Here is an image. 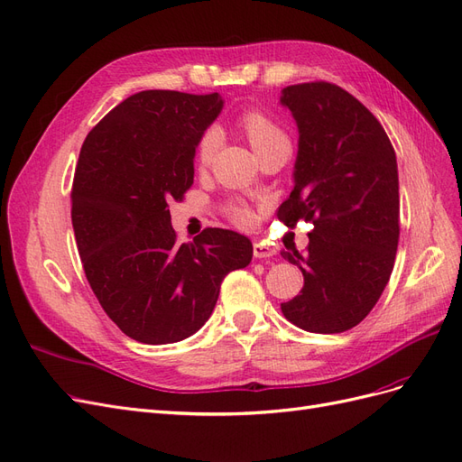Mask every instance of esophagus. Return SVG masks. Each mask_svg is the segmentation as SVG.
<instances>
[{
  "label": "esophagus",
  "mask_w": 462,
  "mask_h": 462,
  "mask_svg": "<svg viewBox=\"0 0 462 462\" xmlns=\"http://www.w3.org/2000/svg\"><path fill=\"white\" fill-rule=\"evenodd\" d=\"M253 254H254V258H258V260L272 258V256L275 254V248L270 246V245H265L263 241H254V245H253Z\"/></svg>",
  "instance_id": "1"
}]
</instances>
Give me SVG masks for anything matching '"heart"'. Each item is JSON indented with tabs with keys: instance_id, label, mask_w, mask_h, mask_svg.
Masks as SVG:
<instances>
[{
	"instance_id": "b5f03b06",
	"label": "heart",
	"mask_w": 462,
	"mask_h": 462,
	"mask_svg": "<svg viewBox=\"0 0 462 462\" xmlns=\"http://www.w3.org/2000/svg\"><path fill=\"white\" fill-rule=\"evenodd\" d=\"M236 123H239V127L245 133L248 144L253 146L258 158L273 148L289 146V138H287L285 131L279 127V125L270 116L262 114V111H245ZM217 143H219V134L216 129H208L202 134L200 143H199L200 165H208L209 162H212L214 153L217 150ZM229 214L236 226L246 227L254 223V212L243 202H235L229 209Z\"/></svg>"
}]
</instances>
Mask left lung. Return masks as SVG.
<instances>
[{"label":"left lung","mask_w":462,"mask_h":462,"mask_svg":"<svg viewBox=\"0 0 462 462\" xmlns=\"http://www.w3.org/2000/svg\"><path fill=\"white\" fill-rule=\"evenodd\" d=\"M279 104L299 129L292 192L279 206L285 226L314 221L309 253L282 256L300 268V295L282 304L304 331L341 333L375 306L393 272L399 243L395 150L370 111L329 82L282 90Z\"/></svg>","instance_id":"1"}]
</instances>
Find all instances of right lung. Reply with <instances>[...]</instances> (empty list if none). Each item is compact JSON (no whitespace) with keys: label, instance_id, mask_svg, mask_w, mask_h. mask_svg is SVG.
Wrapping results in <instances>:
<instances>
[{"label":"right lung","instance_id":"1","mask_svg":"<svg viewBox=\"0 0 462 462\" xmlns=\"http://www.w3.org/2000/svg\"><path fill=\"white\" fill-rule=\"evenodd\" d=\"M221 96L143 90L114 107L80 148L71 219L106 314L146 345L183 341L212 316L223 277L253 260L248 236L209 227L179 245L167 202L194 180Z\"/></svg>","mask_w":462,"mask_h":462}]
</instances>
